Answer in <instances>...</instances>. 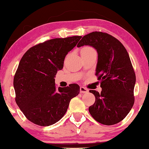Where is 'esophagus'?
Listing matches in <instances>:
<instances>
[{
	"label": "esophagus",
	"instance_id": "34e87169",
	"mask_svg": "<svg viewBox=\"0 0 149 149\" xmlns=\"http://www.w3.org/2000/svg\"><path fill=\"white\" fill-rule=\"evenodd\" d=\"M88 89L87 88H85V87H80V93H82V94H85V93H87L88 92Z\"/></svg>",
	"mask_w": 149,
	"mask_h": 149
}]
</instances>
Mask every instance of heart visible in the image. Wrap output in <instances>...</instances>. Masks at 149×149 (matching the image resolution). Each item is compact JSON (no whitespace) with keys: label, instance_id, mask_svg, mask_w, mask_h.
<instances>
[{"label":"heart","instance_id":"obj_1","mask_svg":"<svg viewBox=\"0 0 149 149\" xmlns=\"http://www.w3.org/2000/svg\"><path fill=\"white\" fill-rule=\"evenodd\" d=\"M90 49H92V48L90 47H84L83 48H82L81 51H83V50H90Z\"/></svg>","mask_w":149,"mask_h":149}]
</instances>
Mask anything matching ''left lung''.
Returning <instances> with one entry per match:
<instances>
[{
  "instance_id": "8db88e82",
  "label": "left lung",
  "mask_w": 149,
  "mask_h": 149,
  "mask_svg": "<svg viewBox=\"0 0 149 149\" xmlns=\"http://www.w3.org/2000/svg\"><path fill=\"white\" fill-rule=\"evenodd\" d=\"M92 46L98 53L96 75L102 91L90 90L95 102L89 107L94 119L104 125L120 122L133 106L136 77L126 49L112 35L92 32L82 37L77 46Z\"/></svg>"
}]
</instances>
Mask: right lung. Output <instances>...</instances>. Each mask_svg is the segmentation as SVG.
Returning <instances> with one entry per match:
<instances>
[{
	"label": "right lung",
	"instance_id": "obj_1",
	"mask_svg": "<svg viewBox=\"0 0 149 149\" xmlns=\"http://www.w3.org/2000/svg\"><path fill=\"white\" fill-rule=\"evenodd\" d=\"M81 36L50 39L23 55L14 78L16 103L29 121L48 126L63 117L70 101L80 92L77 84L56 88L55 76L62 69L66 55Z\"/></svg>",
	"mask_w": 149,
	"mask_h": 149
}]
</instances>
